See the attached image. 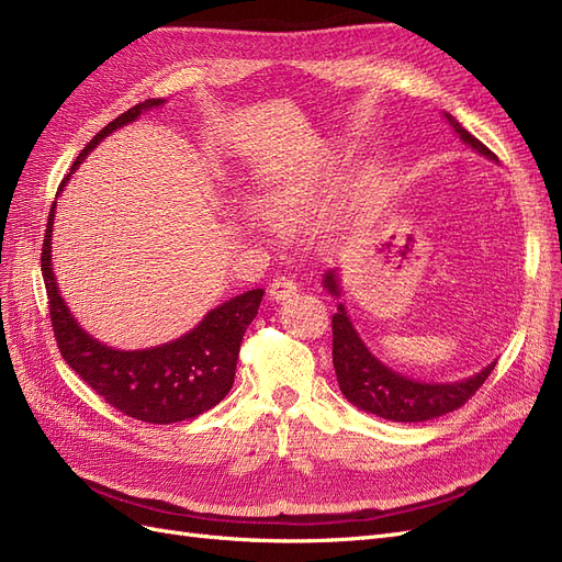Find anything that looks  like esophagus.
Segmentation results:
<instances>
[{
    "mask_svg": "<svg viewBox=\"0 0 562 562\" xmlns=\"http://www.w3.org/2000/svg\"><path fill=\"white\" fill-rule=\"evenodd\" d=\"M267 293L274 302H281V300H288V297H293L297 293V283L293 279H288V277H277L274 281L269 283Z\"/></svg>",
    "mask_w": 562,
    "mask_h": 562,
    "instance_id": "obj_1",
    "label": "esophagus"
}]
</instances>
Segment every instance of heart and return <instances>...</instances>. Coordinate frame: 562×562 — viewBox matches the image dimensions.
Instances as JSON below:
<instances>
[{
    "mask_svg": "<svg viewBox=\"0 0 562 562\" xmlns=\"http://www.w3.org/2000/svg\"><path fill=\"white\" fill-rule=\"evenodd\" d=\"M318 203H321L318 187L297 182V184L279 187V190H271L262 199V211L277 227L288 229L304 223V220L316 211Z\"/></svg>",
    "mask_w": 562,
    "mask_h": 562,
    "instance_id": "heart-1",
    "label": "heart"
}]
</instances>
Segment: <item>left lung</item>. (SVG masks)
I'll return each instance as SVG.
<instances>
[{
  "label": "left lung",
  "instance_id": "8db88e82",
  "mask_svg": "<svg viewBox=\"0 0 562 562\" xmlns=\"http://www.w3.org/2000/svg\"><path fill=\"white\" fill-rule=\"evenodd\" d=\"M446 116L459 138L471 145L479 155L497 161L495 151H490L479 138H473L450 114ZM323 285L330 295L339 297V279L335 269L323 277ZM333 366L342 394L361 411L391 422H427L462 407L483 386L497 361L483 368L479 375L454 384L413 382L386 368L368 351L363 339L351 326L345 304H337V312L333 314Z\"/></svg>",
  "mask_w": 562,
  "mask_h": 562
}]
</instances>
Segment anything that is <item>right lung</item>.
Returning a JSON list of instances; mask_svg holds the SVG:
<instances>
[{
    "instance_id": "right-lung-1",
    "label": "right lung",
    "mask_w": 562,
    "mask_h": 562,
    "mask_svg": "<svg viewBox=\"0 0 562 562\" xmlns=\"http://www.w3.org/2000/svg\"><path fill=\"white\" fill-rule=\"evenodd\" d=\"M159 105H164L161 98H149L145 103L119 114L81 149V155L72 164V171H77V166L87 159L89 151L105 135L135 122L140 112ZM67 180H70V176L60 182L58 194ZM54 209L56 203L50 206L46 223L42 274L48 295L50 328H54V337L65 363L112 407L140 422L173 424L199 417L201 413L215 407L229 394L234 384L241 339L250 321L258 314L265 295L262 288H255V291L223 302L203 316L196 328L180 339H173V342L140 351L112 349L98 342L95 337L79 326L58 293L54 267H50Z\"/></svg>"
}]
</instances>
